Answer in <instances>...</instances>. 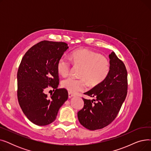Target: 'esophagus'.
I'll use <instances>...</instances> for the list:
<instances>
[{
    "instance_id": "34e87169",
    "label": "esophagus",
    "mask_w": 151,
    "mask_h": 151,
    "mask_svg": "<svg viewBox=\"0 0 151 151\" xmlns=\"http://www.w3.org/2000/svg\"><path fill=\"white\" fill-rule=\"evenodd\" d=\"M73 96H74V94L71 93V92H68V97L69 98H71V97H73Z\"/></svg>"
}]
</instances>
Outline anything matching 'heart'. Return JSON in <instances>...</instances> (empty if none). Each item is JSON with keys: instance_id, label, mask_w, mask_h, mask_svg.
<instances>
[{"instance_id": "obj_1", "label": "heart", "mask_w": 151, "mask_h": 151, "mask_svg": "<svg viewBox=\"0 0 151 151\" xmlns=\"http://www.w3.org/2000/svg\"><path fill=\"white\" fill-rule=\"evenodd\" d=\"M70 60L76 66L81 67L80 79L68 77L62 81V86L70 92L84 90L87 82L91 86H96L107 78L110 69L109 60L104 55L86 50H77L71 53ZM71 63L65 57H61L57 63V70L63 76L68 75Z\"/></svg>"}]
</instances>
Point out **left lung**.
I'll list each match as a JSON object with an SVG mask.
<instances>
[{
    "label": "left lung",
    "mask_w": 151,
    "mask_h": 151,
    "mask_svg": "<svg viewBox=\"0 0 151 151\" xmlns=\"http://www.w3.org/2000/svg\"><path fill=\"white\" fill-rule=\"evenodd\" d=\"M109 57L110 69L107 78L84 93L96 99L83 98L84 107L78 112L80 124L90 130L103 129L111 123L119 112L127 94V71L124 63L114 52Z\"/></svg>",
    "instance_id": "obj_1"
}]
</instances>
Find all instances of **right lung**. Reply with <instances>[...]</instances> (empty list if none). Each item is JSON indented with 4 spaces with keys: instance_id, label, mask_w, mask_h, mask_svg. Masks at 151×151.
<instances>
[{
    "instance_id": "add662e5",
    "label": "right lung",
    "mask_w": 151,
    "mask_h": 151,
    "mask_svg": "<svg viewBox=\"0 0 151 151\" xmlns=\"http://www.w3.org/2000/svg\"><path fill=\"white\" fill-rule=\"evenodd\" d=\"M65 42L44 40L34 45L24 55L17 73L19 104L28 119L43 126L54 122L59 109L68 99L66 89H58V60L68 49ZM48 86L55 92L47 98Z\"/></svg>"
}]
</instances>
